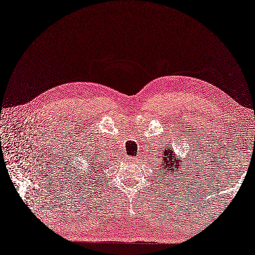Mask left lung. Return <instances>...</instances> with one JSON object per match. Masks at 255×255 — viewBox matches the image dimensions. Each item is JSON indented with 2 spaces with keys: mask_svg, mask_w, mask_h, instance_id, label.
<instances>
[{
  "mask_svg": "<svg viewBox=\"0 0 255 255\" xmlns=\"http://www.w3.org/2000/svg\"><path fill=\"white\" fill-rule=\"evenodd\" d=\"M164 152L161 154L162 155V160H161V166H162V174L164 175H169L175 172L176 175H178V170L181 168L183 165V161L182 158L179 157L177 158V155L174 151H171L170 149L168 150H163ZM177 177V176H176ZM175 177V178H176Z\"/></svg>",
  "mask_w": 255,
  "mask_h": 255,
  "instance_id": "left-lung-1",
  "label": "left lung"
}]
</instances>
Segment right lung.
I'll return each instance as SVG.
<instances>
[{
    "instance_id": "1",
    "label": "right lung",
    "mask_w": 255,
    "mask_h": 255,
    "mask_svg": "<svg viewBox=\"0 0 255 255\" xmlns=\"http://www.w3.org/2000/svg\"><path fill=\"white\" fill-rule=\"evenodd\" d=\"M91 161H92V160H91ZM93 164H94V166H95V164H96V163H94V162H90V163H89V165H90V168H92V167H93ZM97 167H98V166H97ZM87 174H91V171H89V172H87Z\"/></svg>"
}]
</instances>
